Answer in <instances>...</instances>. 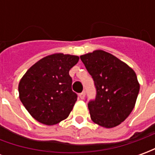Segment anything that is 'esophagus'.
I'll return each mask as SVG.
<instances>
[{"instance_id": "obj_1", "label": "esophagus", "mask_w": 155, "mask_h": 155, "mask_svg": "<svg viewBox=\"0 0 155 155\" xmlns=\"http://www.w3.org/2000/svg\"><path fill=\"white\" fill-rule=\"evenodd\" d=\"M79 96H80V98H81V100H84V96H85V92H84V91H83L82 93H81V94H79Z\"/></svg>"}]
</instances>
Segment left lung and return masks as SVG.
<instances>
[{
  "label": "left lung",
  "instance_id": "1",
  "mask_svg": "<svg viewBox=\"0 0 155 155\" xmlns=\"http://www.w3.org/2000/svg\"><path fill=\"white\" fill-rule=\"evenodd\" d=\"M96 88V97L88 103L94 123L104 128L119 125L135 105L140 84L132 68L101 50L81 55Z\"/></svg>",
  "mask_w": 155,
  "mask_h": 155
}]
</instances>
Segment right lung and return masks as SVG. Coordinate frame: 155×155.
<instances>
[{
	"mask_svg": "<svg viewBox=\"0 0 155 155\" xmlns=\"http://www.w3.org/2000/svg\"><path fill=\"white\" fill-rule=\"evenodd\" d=\"M79 59L62 53L48 55L33 64L20 81V100L38 122L53 125L69 116L77 101L69 71Z\"/></svg>",
	"mask_w": 155,
	"mask_h": 155,
	"instance_id": "1",
	"label": "right lung"
}]
</instances>
